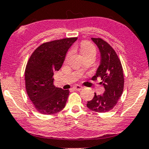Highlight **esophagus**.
<instances>
[{
	"label": "esophagus",
	"instance_id": "esophagus-1",
	"mask_svg": "<svg viewBox=\"0 0 149 149\" xmlns=\"http://www.w3.org/2000/svg\"><path fill=\"white\" fill-rule=\"evenodd\" d=\"M73 89L74 90H76V91H80V90H81L83 89V87L79 86V85H76V86L73 87Z\"/></svg>",
	"mask_w": 149,
	"mask_h": 149
}]
</instances>
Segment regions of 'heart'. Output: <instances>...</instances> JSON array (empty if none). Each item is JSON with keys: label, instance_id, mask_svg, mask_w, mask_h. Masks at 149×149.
<instances>
[{"label": "heart", "instance_id": "1", "mask_svg": "<svg viewBox=\"0 0 149 149\" xmlns=\"http://www.w3.org/2000/svg\"><path fill=\"white\" fill-rule=\"evenodd\" d=\"M80 49H81V52L83 54V55L84 56H88L91 55H96V47L92 42L89 41H83L81 43L80 45ZM71 55V52L69 51L68 53L66 55V59H68L70 55Z\"/></svg>", "mask_w": 149, "mask_h": 149}]
</instances>
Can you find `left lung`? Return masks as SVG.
Wrapping results in <instances>:
<instances>
[{"instance_id": "obj_1", "label": "left lung", "mask_w": 149, "mask_h": 149, "mask_svg": "<svg viewBox=\"0 0 149 149\" xmlns=\"http://www.w3.org/2000/svg\"><path fill=\"white\" fill-rule=\"evenodd\" d=\"M100 53V63L96 74L92 79H101L105 92L101 95L94 93L87 107L92 111L104 113L111 110L116 105L124 88V75L120 60L116 53L107 42L101 38H92Z\"/></svg>"}]
</instances>
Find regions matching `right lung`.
Listing matches in <instances>:
<instances>
[{"mask_svg": "<svg viewBox=\"0 0 149 149\" xmlns=\"http://www.w3.org/2000/svg\"><path fill=\"white\" fill-rule=\"evenodd\" d=\"M77 40L69 38L45 42L29 57L24 72L25 86L29 97L40 113L54 114L65 107L70 91L56 88L53 75L61 68L68 50Z\"/></svg>", "mask_w": 149, "mask_h": 149, "instance_id": "add662e5", "label": "right lung"}]
</instances>
